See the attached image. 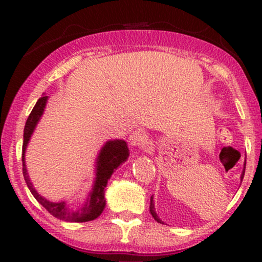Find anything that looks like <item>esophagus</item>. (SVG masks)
Listing matches in <instances>:
<instances>
[{"label":"esophagus","instance_id":"obj_1","mask_svg":"<svg viewBox=\"0 0 262 262\" xmlns=\"http://www.w3.org/2000/svg\"><path fill=\"white\" fill-rule=\"evenodd\" d=\"M128 143L134 148H142L145 145V136L142 131H134L128 137Z\"/></svg>","mask_w":262,"mask_h":262}]
</instances>
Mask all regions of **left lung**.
<instances>
[{"label":"left lung","instance_id":"8db88e82","mask_svg":"<svg viewBox=\"0 0 262 262\" xmlns=\"http://www.w3.org/2000/svg\"><path fill=\"white\" fill-rule=\"evenodd\" d=\"M245 170H246V167L243 168V171H242V174H241V181H242L243 177H245ZM150 213H151V216L154 217V220H155L157 223H163V222L159 218V216H157V213L155 212V206H154V198H152V196H151V198H150Z\"/></svg>","mask_w":262,"mask_h":262}]
</instances>
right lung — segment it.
I'll list each match as a JSON object with an SVG mask.
<instances>
[{"mask_svg": "<svg viewBox=\"0 0 262 262\" xmlns=\"http://www.w3.org/2000/svg\"><path fill=\"white\" fill-rule=\"evenodd\" d=\"M48 96H41L38 100L35 106L32 110V112L27 118L26 125L24 128V143H23V173L25 181L30 188L32 194L34 198L49 211L52 216L62 221L74 222V223H82V222H89L98 218L102 213L103 209L106 205L105 199V187L107 186V181L110 180L111 175L114 173V170L124 163L127 160L128 148L125 141L121 139H114V141L106 142V144L100 150L98 159H96V177L94 185L91 193H89L87 200L83 204V206L78 210H69L68 209L66 202L60 203H52L46 200L45 198L39 194V193L33 188V185L28 178L26 163H25V152L32 134H33L38 121L44 113Z\"/></svg>", "mask_w": 262, "mask_h": 262, "instance_id": "1", "label": "right lung"}]
</instances>
